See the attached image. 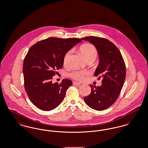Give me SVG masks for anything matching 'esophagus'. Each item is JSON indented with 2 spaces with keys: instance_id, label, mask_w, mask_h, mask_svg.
<instances>
[{
  "instance_id": "obj_1",
  "label": "esophagus",
  "mask_w": 148,
  "mask_h": 148,
  "mask_svg": "<svg viewBox=\"0 0 148 148\" xmlns=\"http://www.w3.org/2000/svg\"><path fill=\"white\" fill-rule=\"evenodd\" d=\"M73 85H81V83H78V82H73Z\"/></svg>"
}]
</instances>
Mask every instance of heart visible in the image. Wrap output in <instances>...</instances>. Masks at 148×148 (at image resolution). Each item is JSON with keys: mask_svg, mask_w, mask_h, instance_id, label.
<instances>
[{"mask_svg": "<svg viewBox=\"0 0 148 148\" xmlns=\"http://www.w3.org/2000/svg\"><path fill=\"white\" fill-rule=\"evenodd\" d=\"M80 51L82 55L84 56L86 61L89 60H95L97 56V50L95 47L90 44H86L81 47ZM71 51H68L64 56V65H67L69 63ZM89 75V73L86 71H74L71 74V77L77 81H83L85 77Z\"/></svg>", "mask_w": 148, "mask_h": 148, "instance_id": "heart-1", "label": "heart"}]
</instances>
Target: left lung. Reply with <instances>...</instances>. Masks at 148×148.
<instances>
[{"label": "left lung", "mask_w": 148, "mask_h": 148, "mask_svg": "<svg viewBox=\"0 0 148 148\" xmlns=\"http://www.w3.org/2000/svg\"><path fill=\"white\" fill-rule=\"evenodd\" d=\"M95 46L99 63L94 75L102 79L100 86L89 85L91 93L85 97V103L92 109L101 111L112 106L118 98L126 77V68L118 48L109 40L96 36L82 38Z\"/></svg>", "instance_id": "left-lung-1"}]
</instances>
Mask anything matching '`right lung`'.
Returning <instances> with one entry per match:
<instances>
[{
    "label": "right lung",
    "instance_id": "1",
    "mask_svg": "<svg viewBox=\"0 0 148 148\" xmlns=\"http://www.w3.org/2000/svg\"><path fill=\"white\" fill-rule=\"evenodd\" d=\"M82 40L77 38L51 37L34 44L24 58L23 72L24 87L31 102L39 109L50 111L63 101L72 81L63 79L60 84L52 79L64 64L68 50Z\"/></svg>",
    "mask_w": 148,
    "mask_h": 148
}]
</instances>
